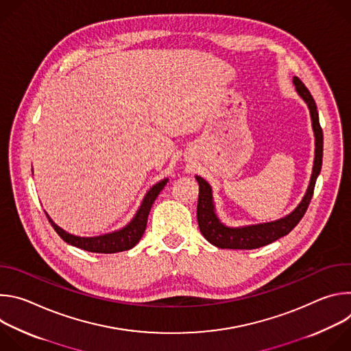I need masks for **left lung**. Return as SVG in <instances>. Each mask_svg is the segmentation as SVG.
<instances>
[{"label":"left lung","mask_w":351,"mask_h":351,"mask_svg":"<svg viewBox=\"0 0 351 351\" xmlns=\"http://www.w3.org/2000/svg\"><path fill=\"white\" fill-rule=\"evenodd\" d=\"M294 86L297 93L303 97L304 101L307 103L311 114L313 121V129L315 134V160H314V168L313 175L310 180V186L307 189V193L303 198V202L298 204V207L289 214L287 217L268 223L261 225H253L245 228H228L222 225L215 215L214 204H213V194H211V186L199 176H195L199 193H198V203H197V221L199 232L203 236L214 245L219 248H234V250H253L263 245H267L282 236H286L291 232V229L302 221L304 217L310 202L314 194V187L317 178L321 172L322 167V153H324V133L322 128L319 125V117L317 111V104L310 93V90L304 86V83L300 80L297 76L293 77Z\"/></svg>","instance_id":"8db88e82"}]
</instances>
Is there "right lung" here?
<instances>
[{
	"instance_id": "obj_1",
	"label": "right lung",
	"mask_w": 351,
	"mask_h": 351,
	"mask_svg": "<svg viewBox=\"0 0 351 351\" xmlns=\"http://www.w3.org/2000/svg\"><path fill=\"white\" fill-rule=\"evenodd\" d=\"M167 182L168 180L165 179L149 189V191L145 194V197L143 199V204H141L140 210L137 211L136 217L133 218V221L119 232L108 233L104 236H97V237H79V236L66 233L60 226H57L47 214L45 215H47L49 223H51V226L54 228V230L60 234V237L71 245L86 250V252H90V253H101V254H112V253L125 252V250L133 248L141 239V236L145 230L149 210H152L153 203L156 202V198L158 197L160 191L164 189Z\"/></svg>"
}]
</instances>
